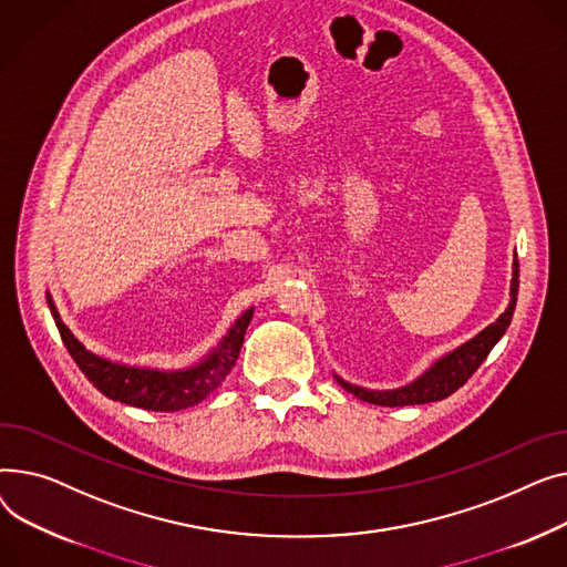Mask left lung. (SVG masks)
Returning a JSON list of instances; mask_svg holds the SVG:
<instances>
[{"mask_svg":"<svg viewBox=\"0 0 567 567\" xmlns=\"http://www.w3.org/2000/svg\"><path fill=\"white\" fill-rule=\"evenodd\" d=\"M517 290H519V260L515 254L513 279H511V302H508L506 311L498 316L492 324H487L483 331H478L474 339L457 346L449 354L440 357L423 375H419L414 382H410L405 386L363 389V386L350 384L348 380H343L339 375H334V378L346 391H350L352 395L359 398V401L371 403V405L405 408V405H425V403L444 401V398L455 393L464 382H467L476 373V369L485 361L489 350L498 343V339L506 334V329L513 320L515 305H517Z\"/></svg>","mask_w":567,"mask_h":567,"instance_id":"8db88e82","label":"left lung"}]
</instances>
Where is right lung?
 <instances>
[{"label": "right lung", "mask_w": 567, "mask_h": 567, "mask_svg": "<svg viewBox=\"0 0 567 567\" xmlns=\"http://www.w3.org/2000/svg\"><path fill=\"white\" fill-rule=\"evenodd\" d=\"M48 305L65 350L71 352V357L80 365V371L89 378V382L100 393L112 398V401L151 412H178L208 398L226 380L233 365H236L245 341V331L254 318V307H249L228 327L221 341L204 359H198L196 363L187 365V369L162 371L148 369V365H130L112 361L107 357H100L86 350L84 343L75 339L73 331L63 324L50 292Z\"/></svg>", "instance_id": "1"}]
</instances>
